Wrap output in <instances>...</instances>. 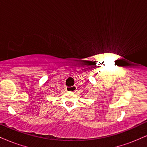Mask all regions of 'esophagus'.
<instances>
[{"label": "esophagus", "instance_id": "obj_1", "mask_svg": "<svg viewBox=\"0 0 147 147\" xmlns=\"http://www.w3.org/2000/svg\"><path fill=\"white\" fill-rule=\"evenodd\" d=\"M66 91L68 92H75L77 90V86H71V87H66Z\"/></svg>", "mask_w": 147, "mask_h": 147}]
</instances>
